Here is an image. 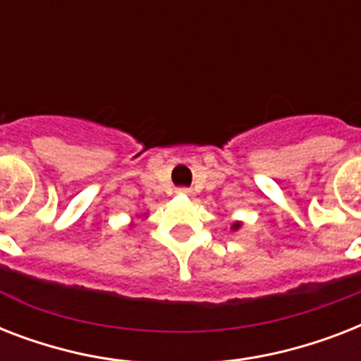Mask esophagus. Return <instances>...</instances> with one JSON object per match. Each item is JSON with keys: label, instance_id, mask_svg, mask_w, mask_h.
<instances>
[{"label": "esophagus", "instance_id": "1", "mask_svg": "<svg viewBox=\"0 0 361 361\" xmlns=\"http://www.w3.org/2000/svg\"><path fill=\"white\" fill-rule=\"evenodd\" d=\"M178 195H180V197H192V195H195V192L191 191V189H187V187H181V189H178Z\"/></svg>", "mask_w": 361, "mask_h": 361}]
</instances>
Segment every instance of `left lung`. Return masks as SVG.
<instances>
[{
	"label": "left lung",
	"instance_id": "obj_1",
	"mask_svg": "<svg viewBox=\"0 0 361 361\" xmlns=\"http://www.w3.org/2000/svg\"><path fill=\"white\" fill-rule=\"evenodd\" d=\"M240 226H241V221H236V223H232L231 231H238V228H240Z\"/></svg>",
	"mask_w": 361,
	"mask_h": 361
}]
</instances>
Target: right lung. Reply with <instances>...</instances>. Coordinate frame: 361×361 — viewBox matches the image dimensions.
I'll list each match as a JSON object with an SVG mask.
<instances>
[{"instance_id": "right-lung-1", "label": "right lung", "mask_w": 361, "mask_h": 361, "mask_svg": "<svg viewBox=\"0 0 361 361\" xmlns=\"http://www.w3.org/2000/svg\"><path fill=\"white\" fill-rule=\"evenodd\" d=\"M140 219H147V215H146V214H144V215H140ZM129 226H135V223H130Z\"/></svg>"}]
</instances>
